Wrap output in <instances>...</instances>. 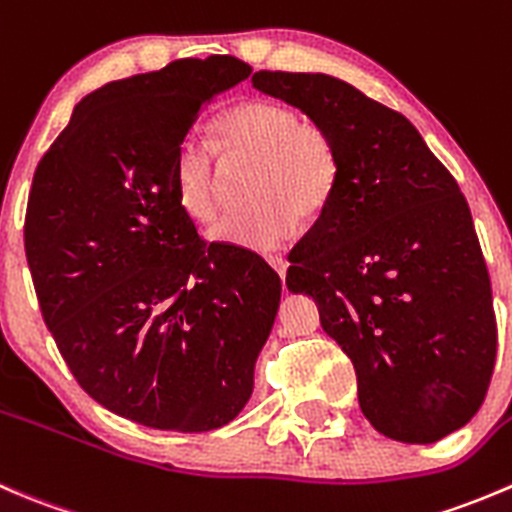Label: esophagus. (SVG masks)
Wrapping results in <instances>:
<instances>
[{
  "label": "esophagus",
  "instance_id": "esophagus-1",
  "mask_svg": "<svg viewBox=\"0 0 512 512\" xmlns=\"http://www.w3.org/2000/svg\"><path fill=\"white\" fill-rule=\"evenodd\" d=\"M266 261L271 263V268L278 273V276H281V278L286 276V258H283V256H268Z\"/></svg>",
  "mask_w": 512,
  "mask_h": 512
}]
</instances>
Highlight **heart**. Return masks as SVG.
Masks as SVG:
<instances>
[{
  "label": "heart",
  "mask_w": 512,
  "mask_h": 512,
  "mask_svg": "<svg viewBox=\"0 0 512 512\" xmlns=\"http://www.w3.org/2000/svg\"><path fill=\"white\" fill-rule=\"evenodd\" d=\"M214 149L221 159H254L249 201L211 231V239L249 251L286 244L298 219L311 221L331 204L341 174L331 131L298 121L296 111L276 101H241L214 124ZM214 149L189 136L174 159V194L189 219L211 224L219 214Z\"/></svg>",
  "instance_id": "obj_1"
}]
</instances>
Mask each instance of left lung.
<instances>
[{
	"mask_svg": "<svg viewBox=\"0 0 512 512\" xmlns=\"http://www.w3.org/2000/svg\"><path fill=\"white\" fill-rule=\"evenodd\" d=\"M254 89L331 131V204L288 254L286 286L316 298L356 368L378 433L435 443L483 406L498 348L490 276L468 201L398 111L328 74L256 72Z\"/></svg>",
	"mask_w": 512,
	"mask_h": 512,
	"instance_id": "1",
	"label": "left lung"
}]
</instances>
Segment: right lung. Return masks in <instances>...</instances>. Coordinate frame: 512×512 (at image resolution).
<instances>
[{"label": "right lung", "mask_w": 512, "mask_h": 512, "mask_svg": "<svg viewBox=\"0 0 512 512\" xmlns=\"http://www.w3.org/2000/svg\"><path fill=\"white\" fill-rule=\"evenodd\" d=\"M249 74L216 54L109 82L34 171L24 249L44 323L79 386L141 426L234 421L276 321L278 273L254 251L206 244L174 194L199 111Z\"/></svg>", "instance_id": "add662e5"}]
</instances>
